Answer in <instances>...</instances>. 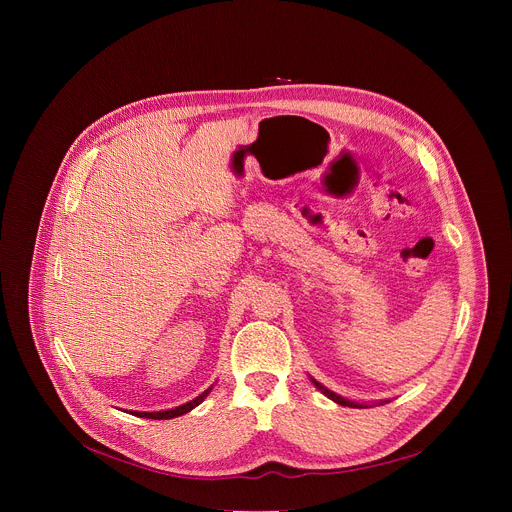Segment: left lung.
Returning a JSON list of instances; mask_svg holds the SVG:
<instances>
[{"label": "left lung", "instance_id": "obj_1", "mask_svg": "<svg viewBox=\"0 0 512 512\" xmlns=\"http://www.w3.org/2000/svg\"><path fill=\"white\" fill-rule=\"evenodd\" d=\"M310 381L314 383V387H316V389H318L322 395H326L328 399H332V401H334V403H338V405H344V407H356V409H364V407H369L367 403H356V401H350V399H344V397L336 395L334 391H330L328 387H324L322 383H318V381H316V379H312V377H310ZM381 403H385V401H381Z\"/></svg>", "mask_w": 512, "mask_h": 512}]
</instances>
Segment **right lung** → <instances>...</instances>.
Segmentation results:
<instances>
[{
    "mask_svg": "<svg viewBox=\"0 0 512 512\" xmlns=\"http://www.w3.org/2000/svg\"><path fill=\"white\" fill-rule=\"evenodd\" d=\"M210 391H212V387H208L204 393H200V395L194 397L192 401H188V403H184V405H180V407H174V409H166V411H131V413L137 415V417H148V419H172V417H180V415L192 411L194 407H198V405L206 399V395H208Z\"/></svg>",
    "mask_w": 512,
    "mask_h": 512,
    "instance_id": "add662e5",
    "label": "right lung"
}]
</instances>
